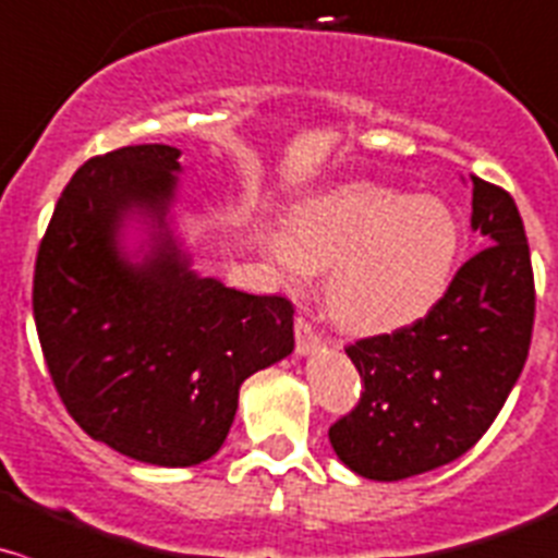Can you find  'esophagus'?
Segmentation results:
<instances>
[{
  "mask_svg": "<svg viewBox=\"0 0 558 558\" xmlns=\"http://www.w3.org/2000/svg\"><path fill=\"white\" fill-rule=\"evenodd\" d=\"M294 332H296V354H300V356L313 354V351H318L324 345V340L318 338L316 329H313L311 324L305 322V318H296Z\"/></svg>",
  "mask_w": 558,
  "mask_h": 558,
  "instance_id": "esophagus-1",
  "label": "esophagus"
}]
</instances>
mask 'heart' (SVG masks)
<instances>
[{"instance_id":"1","label":"heart","mask_w":558,"mask_h":558,"mask_svg":"<svg viewBox=\"0 0 558 558\" xmlns=\"http://www.w3.org/2000/svg\"><path fill=\"white\" fill-rule=\"evenodd\" d=\"M289 283L324 278V305L343 329L384 335L423 318L450 289L461 223L441 198L349 182L307 198L267 236Z\"/></svg>"}]
</instances>
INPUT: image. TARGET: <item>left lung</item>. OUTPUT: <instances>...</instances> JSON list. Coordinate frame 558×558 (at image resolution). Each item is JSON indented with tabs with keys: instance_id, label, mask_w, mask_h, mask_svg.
<instances>
[{
	"instance_id": "1",
	"label": "left lung",
	"mask_w": 558,
	"mask_h": 558,
	"mask_svg": "<svg viewBox=\"0 0 558 558\" xmlns=\"http://www.w3.org/2000/svg\"><path fill=\"white\" fill-rule=\"evenodd\" d=\"M472 231L488 247L458 269L428 316L345 349L365 392L329 428V445L360 477L398 483L461 458L521 376L534 324L532 256L512 196L480 177Z\"/></svg>"
}]
</instances>
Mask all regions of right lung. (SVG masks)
Listing matches in <instances>:
<instances>
[{
  "label": "right lung",
  "mask_w": 558,
  "mask_h": 558,
  "mask_svg": "<svg viewBox=\"0 0 558 558\" xmlns=\"http://www.w3.org/2000/svg\"><path fill=\"white\" fill-rule=\"evenodd\" d=\"M180 155L138 144L86 160L59 196L32 289L70 416L111 450L166 469L209 461L242 381L294 351L286 296L193 269L174 213Z\"/></svg>",
  "instance_id": "right-lung-1"
}]
</instances>
